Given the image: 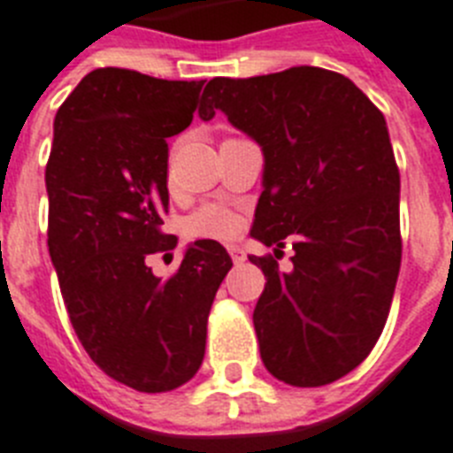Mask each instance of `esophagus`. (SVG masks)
Here are the masks:
<instances>
[{"instance_id":"obj_1","label":"esophagus","mask_w":453,"mask_h":453,"mask_svg":"<svg viewBox=\"0 0 453 453\" xmlns=\"http://www.w3.org/2000/svg\"><path fill=\"white\" fill-rule=\"evenodd\" d=\"M229 255L234 259V264H243L245 262V250L241 245H229Z\"/></svg>"}]
</instances>
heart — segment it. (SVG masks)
Wrapping results in <instances>:
<instances>
[{"label": "heart", "instance_id": "heart-1", "mask_svg": "<svg viewBox=\"0 0 453 453\" xmlns=\"http://www.w3.org/2000/svg\"><path fill=\"white\" fill-rule=\"evenodd\" d=\"M238 217L224 205H203L184 222V234L196 241H226L238 234Z\"/></svg>", "mask_w": 453, "mask_h": 453}]
</instances>
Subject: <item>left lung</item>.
Instances as JSON below:
<instances>
[{"mask_svg": "<svg viewBox=\"0 0 453 453\" xmlns=\"http://www.w3.org/2000/svg\"><path fill=\"white\" fill-rule=\"evenodd\" d=\"M224 111L264 154L252 236L273 254L293 241V271L250 257L266 285L252 313L271 374L299 388L325 386L370 356L395 292L400 170L386 119L343 74L289 67L208 81L201 119Z\"/></svg>", "mask_w": 453, "mask_h": 453, "instance_id": "8db88e82", "label": "left lung"}]
</instances>
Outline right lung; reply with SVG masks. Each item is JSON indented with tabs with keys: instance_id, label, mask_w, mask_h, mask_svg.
I'll use <instances>...</instances> for the list:
<instances>
[{
	"instance_id": "1",
	"label": "right lung",
	"mask_w": 453,
	"mask_h": 453,
	"mask_svg": "<svg viewBox=\"0 0 453 453\" xmlns=\"http://www.w3.org/2000/svg\"><path fill=\"white\" fill-rule=\"evenodd\" d=\"M205 81L100 67L53 121L46 164L49 252L70 323L90 360L140 393L175 390L205 356L208 316L229 252L196 241L161 280L144 259L168 252V137L194 119Z\"/></svg>"
}]
</instances>
